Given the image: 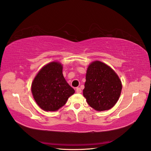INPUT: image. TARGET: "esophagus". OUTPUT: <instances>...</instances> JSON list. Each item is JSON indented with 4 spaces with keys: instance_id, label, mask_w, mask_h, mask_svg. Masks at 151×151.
<instances>
[{
    "instance_id": "1",
    "label": "esophagus",
    "mask_w": 151,
    "mask_h": 151,
    "mask_svg": "<svg viewBox=\"0 0 151 151\" xmlns=\"http://www.w3.org/2000/svg\"><path fill=\"white\" fill-rule=\"evenodd\" d=\"M76 93H81V88H80L78 87V88H76Z\"/></svg>"
}]
</instances>
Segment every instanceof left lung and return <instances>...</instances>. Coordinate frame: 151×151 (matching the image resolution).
<instances>
[{"label": "left lung", "instance_id": "1", "mask_svg": "<svg viewBox=\"0 0 151 151\" xmlns=\"http://www.w3.org/2000/svg\"><path fill=\"white\" fill-rule=\"evenodd\" d=\"M122 89L118 76L101 61H94L88 67L83 96L95 110L102 111L112 108L117 102Z\"/></svg>", "mask_w": 151, "mask_h": 151}]
</instances>
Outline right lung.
Returning <instances> with one entry per match:
<instances>
[{
	"mask_svg": "<svg viewBox=\"0 0 151 151\" xmlns=\"http://www.w3.org/2000/svg\"><path fill=\"white\" fill-rule=\"evenodd\" d=\"M32 92L41 109L55 111L66 104L75 90L64 79L61 64L52 62L38 73L32 84Z\"/></svg>",
	"mask_w": 151,
	"mask_h": 151,
	"instance_id": "add662e5",
	"label": "right lung"
}]
</instances>
